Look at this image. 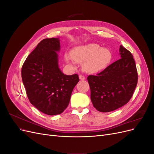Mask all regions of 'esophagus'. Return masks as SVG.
I'll return each mask as SVG.
<instances>
[{"instance_id":"34e87169","label":"esophagus","mask_w":154,"mask_h":154,"mask_svg":"<svg viewBox=\"0 0 154 154\" xmlns=\"http://www.w3.org/2000/svg\"><path fill=\"white\" fill-rule=\"evenodd\" d=\"M79 78H80V80H84L85 79V76H83V75H82V74H81V75L79 76Z\"/></svg>"}]
</instances>
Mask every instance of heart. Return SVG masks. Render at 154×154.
<instances>
[{"mask_svg":"<svg viewBox=\"0 0 154 154\" xmlns=\"http://www.w3.org/2000/svg\"><path fill=\"white\" fill-rule=\"evenodd\" d=\"M72 58L78 63H83V70L88 73H96L105 69L112 59V53L109 49L100 48L94 43L78 46L71 51ZM67 62L70 58L65 57Z\"/></svg>","mask_w":154,"mask_h":154,"instance_id":"heart-1","label":"heart"}]
</instances>
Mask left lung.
<instances>
[{
    "mask_svg": "<svg viewBox=\"0 0 154 154\" xmlns=\"http://www.w3.org/2000/svg\"><path fill=\"white\" fill-rule=\"evenodd\" d=\"M119 54L121 58L103 71L87 77L91 101L101 112H109L127 104L137 86V71L132 54L122 45Z\"/></svg>",
    "mask_w": 154,
    "mask_h": 154,
    "instance_id": "8db88e82",
    "label": "left lung"
}]
</instances>
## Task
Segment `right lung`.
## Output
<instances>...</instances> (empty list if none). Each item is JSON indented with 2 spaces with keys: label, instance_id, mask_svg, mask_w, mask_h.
<instances>
[{
  "label": "right lung",
  "instance_id": "right-lung-1",
  "mask_svg": "<svg viewBox=\"0 0 154 154\" xmlns=\"http://www.w3.org/2000/svg\"><path fill=\"white\" fill-rule=\"evenodd\" d=\"M58 38H45L37 45L22 67V79L30 103L42 112L62 113L70 101L78 74L66 75L58 66Z\"/></svg>",
  "mask_w": 154,
  "mask_h": 154
}]
</instances>
